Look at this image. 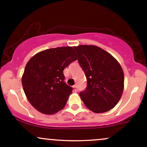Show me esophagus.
I'll use <instances>...</instances> for the list:
<instances>
[{"mask_svg":"<svg viewBox=\"0 0 147 147\" xmlns=\"http://www.w3.org/2000/svg\"><path fill=\"white\" fill-rule=\"evenodd\" d=\"M74 89H75V90H76V91L78 90V88H77V85H74Z\"/></svg>","mask_w":147,"mask_h":147,"instance_id":"1","label":"esophagus"}]
</instances>
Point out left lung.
Returning <instances> with one entry per match:
<instances>
[{"label":"left lung","instance_id":"1","mask_svg":"<svg viewBox=\"0 0 147 147\" xmlns=\"http://www.w3.org/2000/svg\"><path fill=\"white\" fill-rule=\"evenodd\" d=\"M79 65L85 72L87 87L79 95L87 108L104 113L115 107L124 88V74L116 59L94 45L74 47Z\"/></svg>","mask_w":147,"mask_h":147}]
</instances>
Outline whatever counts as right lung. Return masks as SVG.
Masks as SVG:
<instances>
[{
	"mask_svg": "<svg viewBox=\"0 0 147 147\" xmlns=\"http://www.w3.org/2000/svg\"><path fill=\"white\" fill-rule=\"evenodd\" d=\"M77 59L72 47L43 50L30 59L22 78L31 105L44 114H54L64 107L73 88L64 82L63 71Z\"/></svg>",
	"mask_w": 147,
	"mask_h": 147,
	"instance_id": "add662e5",
	"label": "right lung"
}]
</instances>
